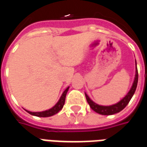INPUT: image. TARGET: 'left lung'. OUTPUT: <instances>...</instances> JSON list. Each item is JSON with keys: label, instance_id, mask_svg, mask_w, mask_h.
<instances>
[{"label": "left lung", "instance_id": "8db88e82", "mask_svg": "<svg viewBox=\"0 0 147 147\" xmlns=\"http://www.w3.org/2000/svg\"><path fill=\"white\" fill-rule=\"evenodd\" d=\"M136 76H135V80L133 82L132 86L129 90V92L127 93L126 96L123 98V99H121L120 102H117V104H114V105H109V106H105V105H100L96 104L95 102H94L90 98L88 95L85 94L86 95V101L88 102V104L90 106V108L92 109L93 110L98 113L99 114H102V115H113V114L117 113L121 110H123V109L125 108L127 105L128 104V102H130V100L132 98L133 94L136 92V87H137V83H138V70H137V64H136Z\"/></svg>", "mask_w": 147, "mask_h": 147}]
</instances>
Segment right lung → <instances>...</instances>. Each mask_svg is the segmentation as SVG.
Returning a JSON list of instances; mask_svg holds the SVG:
<instances>
[{
	"label": "right lung",
	"mask_w": 147,
	"mask_h": 147,
	"mask_svg": "<svg viewBox=\"0 0 147 147\" xmlns=\"http://www.w3.org/2000/svg\"><path fill=\"white\" fill-rule=\"evenodd\" d=\"M69 89V86L67 87L65 90H64L62 95H61V98L59 99V101L57 102V103L53 107V108L49 109L48 110L42 111V112H30V111L26 110L28 113L31 114L33 116H36V117H51V116H53L56 113H57L58 112L62 109L63 106L64 105V102H65V98H66V94H67V90Z\"/></svg>",
	"instance_id": "obj_1"
}]
</instances>
